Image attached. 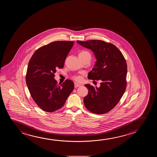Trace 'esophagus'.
I'll list each match as a JSON object with an SVG mask.
<instances>
[{"label":"esophagus","instance_id":"esophagus-1","mask_svg":"<svg viewBox=\"0 0 157 157\" xmlns=\"http://www.w3.org/2000/svg\"><path fill=\"white\" fill-rule=\"evenodd\" d=\"M81 86V85L78 84H77V83H75V88H77V87H79Z\"/></svg>","mask_w":157,"mask_h":157}]
</instances>
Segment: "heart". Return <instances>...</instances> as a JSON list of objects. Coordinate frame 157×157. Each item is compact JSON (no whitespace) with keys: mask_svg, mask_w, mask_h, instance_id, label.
Instances as JSON below:
<instances>
[{"mask_svg":"<svg viewBox=\"0 0 157 157\" xmlns=\"http://www.w3.org/2000/svg\"><path fill=\"white\" fill-rule=\"evenodd\" d=\"M79 56L82 57H89L90 58L91 57L90 53L89 52L87 51H81L79 54ZM72 78L73 79L75 80V81H77V82H80L82 79V77L80 76V75H74Z\"/></svg>","mask_w":157,"mask_h":157,"instance_id":"1","label":"heart"}]
</instances>
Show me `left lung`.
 <instances>
[{"instance_id":"8db88e82","label":"left lung","mask_w":157,"mask_h":157,"mask_svg":"<svg viewBox=\"0 0 157 157\" xmlns=\"http://www.w3.org/2000/svg\"><path fill=\"white\" fill-rule=\"evenodd\" d=\"M92 50L97 61L88 75L89 79L100 80L99 88L86 84L89 93L84 99L87 109L101 114L113 109L123 97L126 88L127 64L122 53L116 46L100 40L77 41Z\"/></svg>"}]
</instances>
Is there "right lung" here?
<instances>
[{"instance_id": "right-lung-1", "label": "right lung", "mask_w": 157, "mask_h": 157, "mask_svg": "<svg viewBox=\"0 0 157 157\" xmlns=\"http://www.w3.org/2000/svg\"><path fill=\"white\" fill-rule=\"evenodd\" d=\"M73 44L72 41L52 42L39 48L30 59L26 82L34 102L44 111L61 109L74 89L72 80L66 79L58 84L54 78L57 68L64 67Z\"/></svg>"}]
</instances>
